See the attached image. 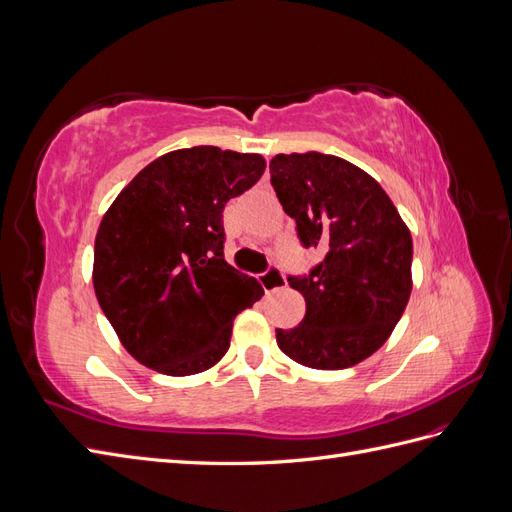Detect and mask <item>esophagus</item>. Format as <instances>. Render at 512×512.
Returning <instances> with one entry per match:
<instances>
[{"instance_id":"34e87169","label":"esophagus","mask_w":512,"mask_h":512,"mask_svg":"<svg viewBox=\"0 0 512 512\" xmlns=\"http://www.w3.org/2000/svg\"><path fill=\"white\" fill-rule=\"evenodd\" d=\"M258 282H260L262 290L269 294V292H275V290H280V288L286 286V275H284V271L280 267L273 265L265 273H260Z\"/></svg>"}]
</instances>
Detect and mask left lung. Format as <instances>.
<instances>
[{"mask_svg": "<svg viewBox=\"0 0 512 512\" xmlns=\"http://www.w3.org/2000/svg\"><path fill=\"white\" fill-rule=\"evenodd\" d=\"M271 185L303 247L324 258L288 282L305 299L277 346L305 367L346 369L389 339L412 290V237L376 179L318 151L275 156Z\"/></svg>", "mask_w": 512, "mask_h": 512, "instance_id": "1", "label": "left lung"}]
</instances>
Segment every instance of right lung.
<instances>
[{"mask_svg":"<svg viewBox=\"0 0 512 512\" xmlns=\"http://www.w3.org/2000/svg\"><path fill=\"white\" fill-rule=\"evenodd\" d=\"M258 153L192 147L153 160L98 228L94 288L138 363L166 376L200 374L230 346L232 320L262 294L224 258L222 213L265 173Z\"/></svg>","mask_w":512,"mask_h":512,"instance_id":"obj_1","label":"right lung"}]
</instances>
